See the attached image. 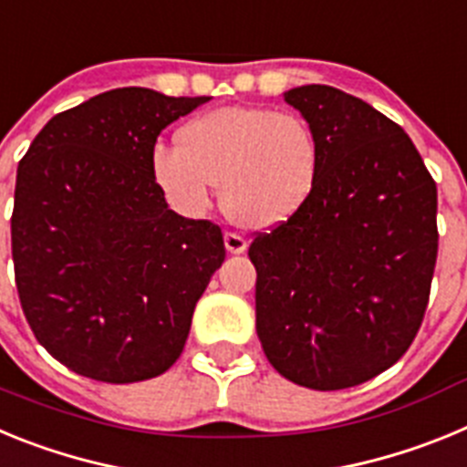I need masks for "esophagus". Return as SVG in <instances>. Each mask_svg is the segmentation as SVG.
Wrapping results in <instances>:
<instances>
[{
	"instance_id": "obj_1",
	"label": "esophagus",
	"mask_w": 467,
	"mask_h": 467,
	"mask_svg": "<svg viewBox=\"0 0 467 467\" xmlns=\"http://www.w3.org/2000/svg\"><path fill=\"white\" fill-rule=\"evenodd\" d=\"M224 245H226V253L229 254H241V253H245L247 241L243 236H238V234H234V231H229V234L224 236Z\"/></svg>"
}]
</instances>
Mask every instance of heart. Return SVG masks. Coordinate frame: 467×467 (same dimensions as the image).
Returning a JSON list of instances; mask_svg holds the SVG:
<instances>
[{"label": "heart", "instance_id": "heart-1", "mask_svg": "<svg viewBox=\"0 0 467 467\" xmlns=\"http://www.w3.org/2000/svg\"><path fill=\"white\" fill-rule=\"evenodd\" d=\"M323 151L306 119L266 107H220L177 130V147L151 151L168 203L201 214L220 184L222 210L245 229H271L311 201Z\"/></svg>", "mask_w": 467, "mask_h": 467}]
</instances>
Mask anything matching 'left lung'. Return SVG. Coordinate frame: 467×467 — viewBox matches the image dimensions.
<instances>
[{"instance_id": "1", "label": "left lung", "mask_w": 467, "mask_h": 467, "mask_svg": "<svg viewBox=\"0 0 467 467\" xmlns=\"http://www.w3.org/2000/svg\"><path fill=\"white\" fill-rule=\"evenodd\" d=\"M285 102L320 140V180L295 217L257 234V337L275 372L341 390L414 341L437 262V187L402 128L332 86Z\"/></svg>"}]
</instances>
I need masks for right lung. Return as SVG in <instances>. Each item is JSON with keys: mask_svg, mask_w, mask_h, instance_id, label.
<instances>
[{"mask_svg": "<svg viewBox=\"0 0 467 467\" xmlns=\"http://www.w3.org/2000/svg\"><path fill=\"white\" fill-rule=\"evenodd\" d=\"M208 100L107 90L56 114L18 163L20 306L36 341L81 377L133 383L166 372L224 262L220 226L172 213L151 175L161 130Z\"/></svg>", "mask_w": 467, "mask_h": 467, "instance_id": "right-lung-1", "label": "right lung"}]
</instances>
